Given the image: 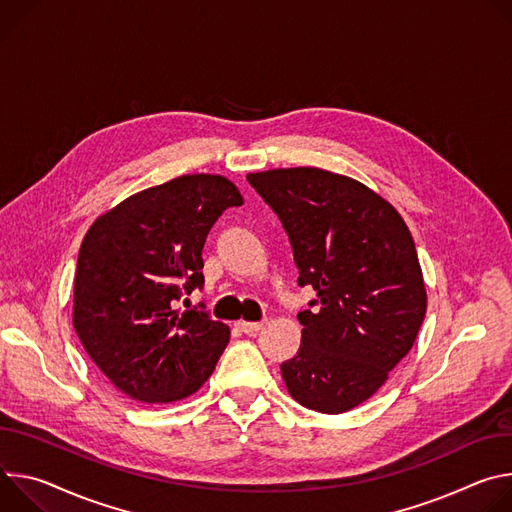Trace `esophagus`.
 <instances>
[{"label":"esophagus","instance_id":"1","mask_svg":"<svg viewBox=\"0 0 512 512\" xmlns=\"http://www.w3.org/2000/svg\"><path fill=\"white\" fill-rule=\"evenodd\" d=\"M238 325H240V329H242L244 333H248V335H256V333L262 329L264 321H244V319H242Z\"/></svg>","mask_w":512,"mask_h":512}]
</instances>
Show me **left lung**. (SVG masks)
<instances>
[{
  "label": "left lung",
  "mask_w": 512,
  "mask_h": 512,
  "mask_svg": "<svg viewBox=\"0 0 512 512\" xmlns=\"http://www.w3.org/2000/svg\"><path fill=\"white\" fill-rule=\"evenodd\" d=\"M285 227L299 285L319 309L301 311V348L280 366L311 411L337 415L388 380L413 348L427 311L415 242L401 213L364 183L317 166L250 173Z\"/></svg>",
  "instance_id": "left-lung-1"
}]
</instances>
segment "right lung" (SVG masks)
<instances>
[{"label":"right lung","mask_w":512,"mask_h":512,"mask_svg":"<svg viewBox=\"0 0 512 512\" xmlns=\"http://www.w3.org/2000/svg\"><path fill=\"white\" fill-rule=\"evenodd\" d=\"M244 203L221 175H183L101 213L75 274L73 325L109 382L134 401L195 394L230 342V327L175 309L203 285V244L227 207Z\"/></svg>","instance_id":"add662e5"}]
</instances>
